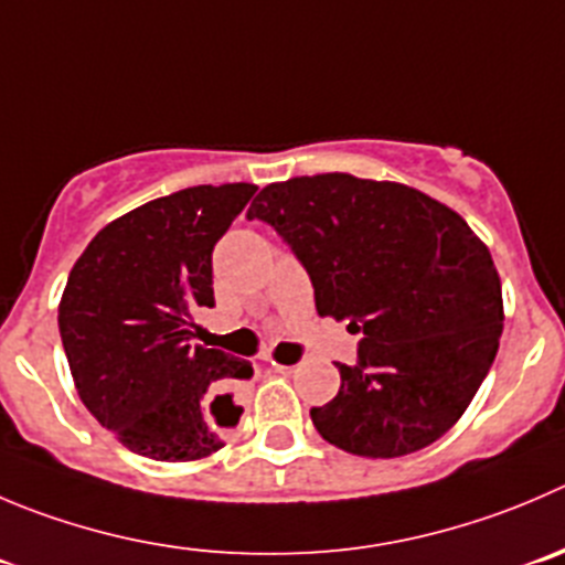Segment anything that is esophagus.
Wrapping results in <instances>:
<instances>
[{"mask_svg": "<svg viewBox=\"0 0 565 565\" xmlns=\"http://www.w3.org/2000/svg\"><path fill=\"white\" fill-rule=\"evenodd\" d=\"M268 369H271V372H291L294 366H282V363H274V360H268Z\"/></svg>", "mask_w": 565, "mask_h": 565, "instance_id": "esophagus-1", "label": "esophagus"}]
</instances>
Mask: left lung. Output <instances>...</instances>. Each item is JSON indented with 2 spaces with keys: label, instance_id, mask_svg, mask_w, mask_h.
I'll return each instance as SVG.
<instances>
[{
  "label": "left lung",
  "instance_id": "8db88e82",
  "mask_svg": "<svg viewBox=\"0 0 565 565\" xmlns=\"http://www.w3.org/2000/svg\"><path fill=\"white\" fill-rule=\"evenodd\" d=\"M246 218L291 246L319 316L360 332L358 363H335V399L310 407L321 438L402 458L463 416L504 316L491 252L458 213L416 188L332 171L271 182Z\"/></svg>",
  "mask_w": 565,
  "mask_h": 565
}]
</instances>
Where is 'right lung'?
Returning <instances> with one entry per match:
<instances>
[{"label":"right lung","mask_w":565,"mask_h":565,"mask_svg":"<svg viewBox=\"0 0 565 565\" xmlns=\"http://www.w3.org/2000/svg\"><path fill=\"white\" fill-rule=\"evenodd\" d=\"M257 185H193L96 233L68 274L57 327L90 416L127 449L182 463L224 447L244 413L230 380L252 366L193 343V313L213 308V246Z\"/></svg>","instance_id":"obj_1"}]
</instances>
